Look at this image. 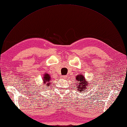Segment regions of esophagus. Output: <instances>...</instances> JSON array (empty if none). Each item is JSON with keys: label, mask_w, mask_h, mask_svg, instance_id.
Masks as SVG:
<instances>
[{"label": "esophagus", "mask_w": 127, "mask_h": 127, "mask_svg": "<svg viewBox=\"0 0 127 127\" xmlns=\"http://www.w3.org/2000/svg\"><path fill=\"white\" fill-rule=\"evenodd\" d=\"M60 78L61 79H66L67 78V76L66 75H62V76H61V77H60Z\"/></svg>", "instance_id": "obj_1"}]
</instances>
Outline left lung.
<instances>
[{
	"instance_id": "left-lung-1",
	"label": "left lung",
	"mask_w": 127,
	"mask_h": 127,
	"mask_svg": "<svg viewBox=\"0 0 127 127\" xmlns=\"http://www.w3.org/2000/svg\"><path fill=\"white\" fill-rule=\"evenodd\" d=\"M76 80L78 81V82H77V89L78 90V92L80 93L84 92L83 91L87 89V88L89 86V83L86 81V79L84 75L82 74H79L77 75V77L75 78Z\"/></svg>"
}]
</instances>
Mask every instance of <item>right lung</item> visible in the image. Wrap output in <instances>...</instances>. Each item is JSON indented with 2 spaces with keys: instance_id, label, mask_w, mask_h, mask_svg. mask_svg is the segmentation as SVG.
<instances>
[{
  "instance_id": "obj_1",
  "label": "right lung",
  "mask_w": 127,
  "mask_h": 127,
  "mask_svg": "<svg viewBox=\"0 0 127 127\" xmlns=\"http://www.w3.org/2000/svg\"><path fill=\"white\" fill-rule=\"evenodd\" d=\"M50 79H51V78H50L49 74L47 73H45L43 78V81L44 82V84H46V87H50Z\"/></svg>"
}]
</instances>
